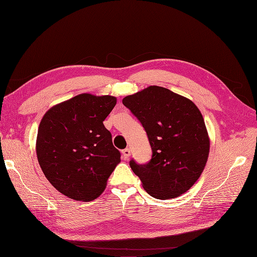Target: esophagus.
I'll use <instances>...</instances> for the list:
<instances>
[{
	"mask_svg": "<svg viewBox=\"0 0 257 257\" xmlns=\"http://www.w3.org/2000/svg\"><path fill=\"white\" fill-rule=\"evenodd\" d=\"M121 153H123V157L125 160H128L129 159V156H130V150L128 149V148H126V149H124L123 151H121Z\"/></svg>",
	"mask_w": 257,
	"mask_h": 257,
	"instance_id": "obj_1",
	"label": "esophagus"
}]
</instances>
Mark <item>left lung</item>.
Segmentation results:
<instances>
[{
    "instance_id": "8db88e82",
    "label": "left lung",
    "mask_w": 257,
    "mask_h": 257,
    "mask_svg": "<svg viewBox=\"0 0 257 257\" xmlns=\"http://www.w3.org/2000/svg\"><path fill=\"white\" fill-rule=\"evenodd\" d=\"M123 104L140 119L152 148L147 165L130 160L145 191L161 200L187 192L209 155L210 141L199 108L190 99L156 85L125 97Z\"/></svg>"
}]
</instances>
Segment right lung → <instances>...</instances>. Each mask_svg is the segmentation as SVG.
Here are the masks:
<instances>
[{"label": "right lung", "instance_id": "obj_1", "mask_svg": "<svg viewBox=\"0 0 257 257\" xmlns=\"http://www.w3.org/2000/svg\"><path fill=\"white\" fill-rule=\"evenodd\" d=\"M116 98L80 93L54 105L38 127L36 155L46 178L62 195L91 201L120 161L103 121Z\"/></svg>", "mask_w": 257, "mask_h": 257}]
</instances>
